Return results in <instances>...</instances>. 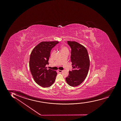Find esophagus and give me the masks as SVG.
<instances>
[{
    "label": "esophagus",
    "mask_w": 121,
    "mask_h": 121,
    "mask_svg": "<svg viewBox=\"0 0 121 121\" xmlns=\"http://www.w3.org/2000/svg\"><path fill=\"white\" fill-rule=\"evenodd\" d=\"M58 72L60 73H61L63 71L62 70H58Z\"/></svg>",
    "instance_id": "34e87169"
}]
</instances>
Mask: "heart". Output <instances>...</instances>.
<instances>
[{"mask_svg":"<svg viewBox=\"0 0 121 121\" xmlns=\"http://www.w3.org/2000/svg\"><path fill=\"white\" fill-rule=\"evenodd\" d=\"M60 49H61V52H62L66 51H68V48L65 46H62L61 48H60Z\"/></svg>","mask_w":121,"mask_h":121,"instance_id":"1","label":"heart"}]
</instances>
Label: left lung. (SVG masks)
Returning <instances> with one entry per match:
<instances>
[{
	"mask_svg": "<svg viewBox=\"0 0 121 121\" xmlns=\"http://www.w3.org/2000/svg\"><path fill=\"white\" fill-rule=\"evenodd\" d=\"M71 50V60L73 70L69 71L66 78L70 86H78L82 83L88 75L90 67V58L86 48L74 41H67Z\"/></svg>",
	"mask_w": 121,
	"mask_h": 121,
	"instance_id": "8db88e82",
	"label": "left lung"
}]
</instances>
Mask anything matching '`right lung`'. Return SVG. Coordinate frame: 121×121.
<instances>
[{
    "mask_svg": "<svg viewBox=\"0 0 121 121\" xmlns=\"http://www.w3.org/2000/svg\"><path fill=\"white\" fill-rule=\"evenodd\" d=\"M58 41L42 42L32 50L29 59V68L33 79L36 83L43 88L53 84L57 73L55 71L46 67L48 64L50 51Z\"/></svg>",
    "mask_w": 121,
    "mask_h": 121,
    "instance_id": "add662e5",
    "label": "right lung"
}]
</instances>
